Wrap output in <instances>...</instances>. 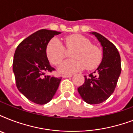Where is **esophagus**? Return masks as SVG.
I'll return each instance as SVG.
<instances>
[{
    "mask_svg": "<svg viewBox=\"0 0 133 133\" xmlns=\"http://www.w3.org/2000/svg\"><path fill=\"white\" fill-rule=\"evenodd\" d=\"M72 75H63V78H68V77H72Z\"/></svg>",
    "mask_w": 133,
    "mask_h": 133,
    "instance_id": "34e87169",
    "label": "esophagus"
}]
</instances>
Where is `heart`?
<instances>
[{"label": "heart", "mask_w": 133, "mask_h": 133, "mask_svg": "<svg viewBox=\"0 0 133 133\" xmlns=\"http://www.w3.org/2000/svg\"><path fill=\"white\" fill-rule=\"evenodd\" d=\"M67 50H75L72 54L73 59L68 60L61 65L59 71L63 73L76 72L86 68L92 70L97 68L103 58V53L99 48L91 44L90 41L80 34H72L65 38ZM48 60L54 65H58L66 56V50L58 38L51 39L46 47Z\"/></svg>", "instance_id": "1"}]
</instances>
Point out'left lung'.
<instances>
[{"label": "left lung", "instance_id": "1", "mask_svg": "<svg viewBox=\"0 0 133 133\" xmlns=\"http://www.w3.org/2000/svg\"><path fill=\"white\" fill-rule=\"evenodd\" d=\"M95 35L103 48V58L99 66L89 77L84 76L85 82L78 88L83 101L89 104H99L113 93L121 74V58L115 45L97 32Z\"/></svg>", "mask_w": 133, "mask_h": 133}]
</instances>
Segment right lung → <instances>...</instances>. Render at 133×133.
<instances>
[{"mask_svg":"<svg viewBox=\"0 0 133 133\" xmlns=\"http://www.w3.org/2000/svg\"><path fill=\"white\" fill-rule=\"evenodd\" d=\"M59 34L54 30H38L24 39L14 53L13 72L18 90L39 105L52 100L61 80V77L45 75L54 70L46 55V47L51 38Z\"/></svg>","mask_w":133,"mask_h":133,"instance_id":"right-lung-1","label":"right lung"}]
</instances>
